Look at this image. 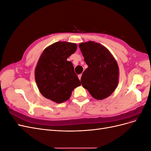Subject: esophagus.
I'll return each mask as SVG.
<instances>
[{
    "label": "esophagus",
    "mask_w": 151,
    "mask_h": 151,
    "mask_svg": "<svg viewBox=\"0 0 151 151\" xmlns=\"http://www.w3.org/2000/svg\"><path fill=\"white\" fill-rule=\"evenodd\" d=\"M81 77H82V74H80V75H79V76H78V77H79V80H81Z\"/></svg>",
    "instance_id": "1"
}]
</instances>
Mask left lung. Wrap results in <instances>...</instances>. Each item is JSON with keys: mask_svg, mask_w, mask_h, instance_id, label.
Instances as JSON below:
<instances>
[{"mask_svg": "<svg viewBox=\"0 0 151 151\" xmlns=\"http://www.w3.org/2000/svg\"><path fill=\"white\" fill-rule=\"evenodd\" d=\"M79 46L88 66L81 77L83 88L96 99L108 98L118 84L119 68L116 60L100 43L89 41Z\"/></svg>", "mask_w": 151, "mask_h": 151, "instance_id": "1", "label": "left lung"}]
</instances>
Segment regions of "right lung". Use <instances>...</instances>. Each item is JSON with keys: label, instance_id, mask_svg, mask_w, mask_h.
Instances as JSON below:
<instances>
[{"label": "right lung", "instance_id": "1", "mask_svg": "<svg viewBox=\"0 0 151 151\" xmlns=\"http://www.w3.org/2000/svg\"><path fill=\"white\" fill-rule=\"evenodd\" d=\"M77 50V45L58 42L44 50L36 65L35 77L45 98L57 103L70 98L72 91L81 86L71 62L67 59Z\"/></svg>", "mask_w": 151, "mask_h": 151}]
</instances>
